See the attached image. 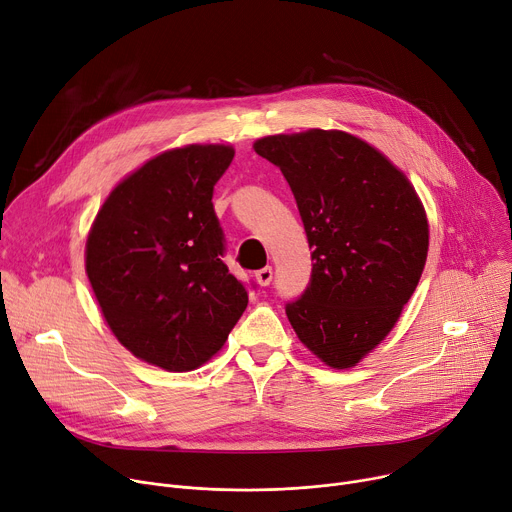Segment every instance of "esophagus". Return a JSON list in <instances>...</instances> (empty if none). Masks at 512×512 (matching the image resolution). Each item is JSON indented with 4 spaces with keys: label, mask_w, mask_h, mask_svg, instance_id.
<instances>
[{
    "label": "esophagus",
    "mask_w": 512,
    "mask_h": 512,
    "mask_svg": "<svg viewBox=\"0 0 512 512\" xmlns=\"http://www.w3.org/2000/svg\"><path fill=\"white\" fill-rule=\"evenodd\" d=\"M255 280L259 286H269L271 280H273V269L271 267H263L255 273Z\"/></svg>",
    "instance_id": "esophagus-1"
}]
</instances>
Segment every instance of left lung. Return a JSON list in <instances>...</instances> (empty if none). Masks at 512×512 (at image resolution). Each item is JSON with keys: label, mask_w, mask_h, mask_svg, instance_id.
<instances>
[{"label": "left lung", "mask_w": 512, "mask_h": 512, "mask_svg": "<svg viewBox=\"0 0 512 512\" xmlns=\"http://www.w3.org/2000/svg\"><path fill=\"white\" fill-rule=\"evenodd\" d=\"M255 153L280 167L312 249V273L286 304L298 339L347 369L396 324L429 251L414 188L380 151L341 130L259 138Z\"/></svg>", "instance_id": "obj_1"}]
</instances>
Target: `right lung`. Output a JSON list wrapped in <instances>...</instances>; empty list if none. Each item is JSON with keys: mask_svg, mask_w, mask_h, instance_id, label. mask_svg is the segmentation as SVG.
Listing matches in <instances>:
<instances>
[{"mask_svg": "<svg viewBox=\"0 0 512 512\" xmlns=\"http://www.w3.org/2000/svg\"><path fill=\"white\" fill-rule=\"evenodd\" d=\"M232 157L224 145L161 153L116 185L87 237L85 271L108 327L169 371L218 353L249 302L212 204Z\"/></svg>", "mask_w": 512, "mask_h": 512, "instance_id": "1", "label": "right lung"}]
</instances>
